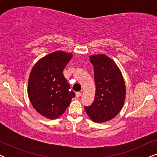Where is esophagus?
<instances>
[{"label": "esophagus", "instance_id": "34e87169", "mask_svg": "<svg viewBox=\"0 0 157 157\" xmlns=\"http://www.w3.org/2000/svg\"><path fill=\"white\" fill-rule=\"evenodd\" d=\"M81 94H82V92H81V91L76 92V97H77V98H79V97H80V96H81Z\"/></svg>", "mask_w": 157, "mask_h": 157}]
</instances>
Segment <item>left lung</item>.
Masks as SVG:
<instances>
[{"label": "left lung", "mask_w": 157, "mask_h": 157, "mask_svg": "<svg viewBox=\"0 0 157 157\" xmlns=\"http://www.w3.org/2000/svg\"><path fill=\"white\" fill-rule=\"evenodd\" d=\"M94 66L96 94L93 104L84 109L96 123L110 121L123 108L126 86L121 71L114 61L104 54L91 55Z\"/></svg>", "instance_id": "obj_1"}]
</instances>
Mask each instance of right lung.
<instances>
[{"label":"right lung","mask_w":157,"mask_h":157,"mask_svg":"<svg viewBox=\"0 0 157 157\" xmlns=\"http://www.w3.org/2000/svg\"><path fill=\"white\" fill-rule=\"evenodd\" d=\"M72 57L71 53L61 51L51 53L38 60L30 74V101L36 111L47 119H55L63 114L75 96L63 74Z\"/></svg>","instance_id":"1"}]
</instances>
